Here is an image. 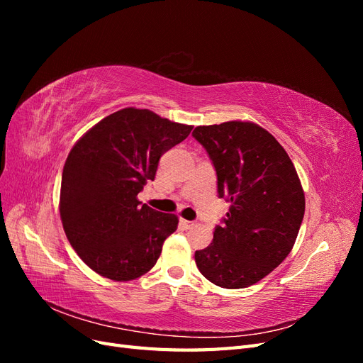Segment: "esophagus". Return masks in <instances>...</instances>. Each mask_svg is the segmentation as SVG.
Returning <instances> with one entry per match:
<instances>
[{
  "label": "esophagus",
  "instance_id": "obj_1",
  "mask_svg": "<svg viewBox=\"0 0 363 363\" xmlns=\"http://www.w3.org/2000/svg\"><path fill=\"white\" fill-rule=\"evenodd\" d=\"M195 225V223L194 221H188V219H180V227L182 228H184V230H189V228H192Z\"/></svg>",
  "mask_w": 363,
  "mask_h": 363
}]
</instances>
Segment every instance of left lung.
Wrapping results in <instances>:
<instances>
[{
	"label": "left lung",
	"instance_id": "1",
	"mask_svg": "<svg viewBox=\"0 0 363 363\" xmlns=\"http://www.w3.org/2000/svg\"><path fill=\"white\" fill-rule=\"evenodd\" d=\"M211 157L218 196L232 203L213 242L195 251L216 286L257 283L286 259L304 216V192L288 152L257 124L228 121L192 131Z\"/></svg>",
	"mask_w": 363,
	"mask_h": 363
}]
</instances>
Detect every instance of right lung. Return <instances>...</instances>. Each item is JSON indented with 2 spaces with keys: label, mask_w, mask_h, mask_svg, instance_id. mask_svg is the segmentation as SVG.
<instances>
[{
  "label": "right lung",
  "mask_w": 363,
  "mask_h": 363,
  "mask_svg": "<svg viewBox=\"0 0 363 363\" xmlns=\"http://www.w3.org/2000/svg\"><path fill=\"white\" fill-rule=\"evenodd\" d=\"M192 125L127 107L95 124L69 151L60 188L63 230L87 267L116 281L144 276L177 230L179 218L142 204L163 152Z\"/></svg>",
  "instance_id": "add662e5"
}]
</instances>
